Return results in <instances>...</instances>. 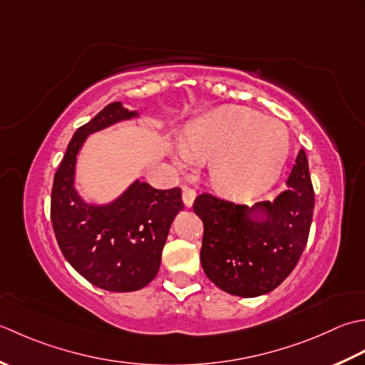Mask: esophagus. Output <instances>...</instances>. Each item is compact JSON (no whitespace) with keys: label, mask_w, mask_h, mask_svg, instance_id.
I'll list each match as a JSON object with an SVG mask.
<instances>
[{"label":"esophagus","mask_w":365,"mask_h":365,"mask_svg":"<svg viewBox=\"0 0 365 365\" xmlns=\"http://www.w3.org/2000/svg\"><path fill=\"white\" fill-rule=\"evenodd\" d=\"M195 195H197L195 189H192V187H187V185H184V187H182V202H184L185 206H187V207L192 206L193 200H195Z\"/></svg>","instance_id":"1"}]
</instances>
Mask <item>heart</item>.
<instances>
[{"label": "heart", "mask_w": 365, "mask_h": 365, "mask_svg": "<svg viewBox=\"0 0 365 365\" xmlns=\"http://www.w3.org/2000/svg\"><path fill=\"white\" fill-rule=\"evenodd\" d=\"M289 150L284 123L247 107L227 106L185 128L181 151L187 159H210L211 181L230 195L249 197L277 180Z\"/></svg>", "instance_id": "b5f03b06"}]
</instances>
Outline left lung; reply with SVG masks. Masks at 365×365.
Returning a JSON list of instances; mask_svg holds the SVG:
<instances>
[{
	"mask_svg": "<svg viewBox=\"0 0 365 365\" xmlns=\"http://www.w3.org/2000/svg\"><path fill=\"white\" fill-rule=\"evenodd\" d=\"M285 185L272 203L252 207L207 192L195 198L193 212L205 227L200 259L215 287L235 296L255 297L272 292L294 269L309 240L315 206L304 150ZM254 212H263L265 217L252 221Z\"/></svg>",
	"mask_w": 365,
	"mask_h": 365,
	"instance_id": "obj_1",
	"label": "left lung"
}]
</instances>
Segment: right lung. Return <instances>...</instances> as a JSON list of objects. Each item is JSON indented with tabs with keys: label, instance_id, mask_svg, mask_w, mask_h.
Here are the masks:
<instances>
[{
	"label": "right lung",
	"instance_id": "obj_1",
	"mask_svg": "<svg viewBox=\"0 0 365 365\" xmlns=\"http://www.w3.org/2000/svg\"><path fill=\"white\" fill-rule=\"evenodd\" d=\"M111 102L73 133L55 173L50 217L64 258L89 284L108 292H135L158 276L162 249L184 203L181 189L133 182L108 206L86 205L73 189L76 159L89 133L135 116Z\"/></svg>",
	"mask_w": 365,
	"mask_h": 365
}]
</instances>
